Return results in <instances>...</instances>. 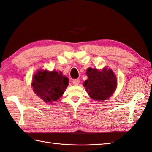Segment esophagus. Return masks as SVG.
<instances>
[{"instance_id": "obj_1", "label": "esophagus", "mask_w": 152, "mask_h": 152, "mask_svg": "<svg viewBox=\"0 0 152 152\" xmlns=\"http://www.w3.org/2000/svg\"><path fill=\"white\" fill-rule=\"evenodd\" d=\"M72 83H73L74 85H75V86L78 85L79 83H80V80H78V79H75V80H74L73 81H72Z\"/></svg>"}]
</instances>
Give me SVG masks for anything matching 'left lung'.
Masks as SVG:
<instances>
[{"label":"left lung","mask_w":152,"mask_h":152,"mask_svg":"<svg viewBox=\"0 0 152 152\" xmlns=\"http://www.w3.org/2000/svg\"><path fill=\"white\" fill-rule=\"evenodd\" d=\"M86 74L88 79L83 86L90 97L96 101H104L112 95L117 86V80L111 69L104 68L101 71L88 69Z\"/></svg>","instance_id":"8db88e82"}]
</instances>
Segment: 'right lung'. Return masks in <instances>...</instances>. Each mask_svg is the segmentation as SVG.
<instances>
[{
  "label": "right lung",
  "instance_id": "1",
  "mask_svg": "<svg viewBox=\"0 0 152 152\" xmlns=\"http://www.w3.org/2000/svg\"><path fill=\"white\" fill-rule=\"evenodd\" d=\"M69 85V79L61 72L39 70L33 76V90L46 102L56 101L64 93Z\"/></svg>",
  "mask_w": 152,
  "mask_h": 152
}]
</instances>
